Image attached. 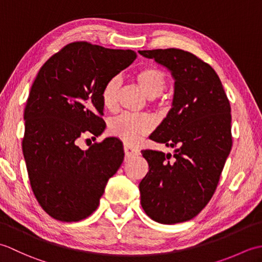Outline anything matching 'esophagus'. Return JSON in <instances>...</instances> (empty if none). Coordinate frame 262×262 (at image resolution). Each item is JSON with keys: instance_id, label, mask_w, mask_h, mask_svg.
Returning <instances> with one entry per match:
<instances>
[{"instance_id": "obj_1", "label": "esophagus", "mask_w": 262, "mask_h": 262, "mask_svg": "<svg viewBox=\"0 0 262 262\" xmlns=\"http://www.w3.org/2000/svg\"><path fill=\"white\" fill-rule=\"evenodd\" d=\"M124 151H125V154H126V157H136V155H138L140 154V151H138L137 148H134V147H132V146H129V145H124Z\"/></svg>"}]
</instances>
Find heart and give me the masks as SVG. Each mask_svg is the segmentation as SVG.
<instances>
[{"instance_id":"1","label":"heart","mask_w":262,"mask_h":262,"mask_svg":"<svg viewBox=\"0 0 262 262\" xmlns=\"http://www.w3.org/2000/svg\"><path fill=\"white\" fill-rule=\"evenodd\" d=\"M135 79L148 98H157L166 86V75L155 66H146L138 70ZM121 86L119 75L111 76L101 89V101L104 108L115 109L118 103ZM154 128V121L147 115L124 114L113 119L109 125L110 134L120 138L128 145H136L143 137L149 134Z\"/></svg>"}]
</instances>
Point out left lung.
<instances>
[{
  "mask_svg": "<svg viewBox=\"0 0 262 262\" xmlns=\"http://www.w3.org/2000/svg\"><path fill=\"white\" fill-rule=\"evenodd\" d=\"M171 72L172 108L149 138L176 147L173 159L143 149L148 172L140 183L144 211L155 222L193 219L208 204L232 148L231 105L219 75L193 54L177 48L140 51Z\"/></svg>",
  "mask_w": 262,
  "mask_h": 262,
  "instance_id": "obj_1",
  "label": "left lung"
}]
</instances>
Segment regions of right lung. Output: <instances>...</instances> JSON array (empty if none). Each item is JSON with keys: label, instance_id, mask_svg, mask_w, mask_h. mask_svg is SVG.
I'll return each mask as SVG.
<instances>
[{"label": "right lung", "instance_id": "1", "mask_svg": "<svg viewBox=\"0 0 262 262\" xmlns=\"http://www.w3.org/2000/svg\"><path fill=\"white\" fill-rule=\"evenodd\" d=\"M137 54L76 41L39 70L27 100L22 151L30 186L53 219L79 222L98 208L105 185L124 161L120 140L107 137L88 149L83 135H101V89Z\"/></svg>", "mask_w": 262, "mask_h": 262}]
</instances>
